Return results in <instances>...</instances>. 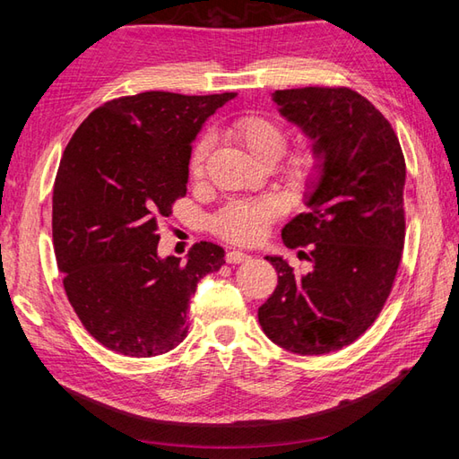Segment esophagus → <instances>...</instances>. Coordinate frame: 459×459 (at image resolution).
Wrapping results in <instances>:
<instances>
[{
  "mask_svg": "<svg viewBox=\"0 0 459 459\" xmlns=\"http://www.w3.org/2000/svg\"><path fill=\"white\" fill-rule=\"evenodd\" d=\"M224 260H227L229 264H240V262L250 260V256L245 255V252H240V250H230V252H227V256H224Z\"/></svg>",
  "mask_w": 459,
  "mask_h": 459,
  "instance_id": "1",
  "label": "esophagus"
}]
</instances>
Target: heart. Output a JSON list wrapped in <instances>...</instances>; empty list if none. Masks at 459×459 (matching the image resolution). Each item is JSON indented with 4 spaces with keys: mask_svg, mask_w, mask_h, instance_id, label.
Here are the masks:
<instances>
[{
    "mask_svg": "<svg viewBox=\"0 0 459 459\" xmlns=\"http://www.w3.org/2000/svg\"><path fill=\"white\" fill-rule=\"evenodd\" d=\"M229 132L245 145V148L260 161H274L284 152L288 134L278 120L266 114L245 112L230 122ZM211 135H201L193 143L189 153V173L193 178H201L211 152ZM325 155L316 140H304L291 150L281 173L286 181L296 189H309L319 181L324 171ZM284 212V201L280 197H262V199H237L214 214L212 230L219 237L227 238L237 245H255V242L266 237L270 224Z\"/></svg>",
    "mask_w": 459,
    "mask_h": 459,
    "instance_id": "b5f03b06",
    "label": "heart"
}]
</instances>
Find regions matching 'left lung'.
<instances>
[{"label": "left lung", "mask_w": 459, "mask_h": 459, "mask_svg": "<svg viewBox=\"0 0 459 459\" xmlns=\"http://www.w3.org/2000/svg\"><path fill=\"white\" fill-rule=\"evenodd\" d=\"M281 116L324 150L309 212L291 219L281 240L309 247L311 272L266 256L278 286L258 307L276 345L298 355L347 347L375 324L391 294L404 248L406 163L383 112L347 86L276 91Z\"/></svg>", "instance_id": "8db88e82"}]
</instances>
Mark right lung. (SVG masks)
<instances>
[{"instance_id": "add662e5", "label": "right lung", "mask_w": 459, "mask_h": 459, "mask_svg": "<svg viewBox=\"0 0 459 459\" xmlns=\"http://www.w3.org/2000/svg\"><path fill=\"white\" fill-rule=\"evenodd\" d=\"M237 92L150 91L89 114L65 148L53 189V247L73 309L120 355L155 357L187 337L197 281L224 250L197 242L160 258V222L187 193L191 142Z\"/></svg>"}]
</instances>
